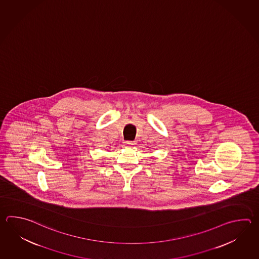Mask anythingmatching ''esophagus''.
<instances>
[{
    "label": "esophagus",
    "instance_id": "esophagus-1",
    "mask_svg": "<svg viewBox=\"0 0 259 259\" xmlns=\"http://www.w3.org/2000/svg\"><path fill=\"white\" fill-rule=\"evenodd\" d=\"M124 143H125V145H126V146H133V145H135V144H136L134 141H126V142Z\"/></svg>",
    "mask_w": 259,
    "mask_h": 259
}]
</instances>
